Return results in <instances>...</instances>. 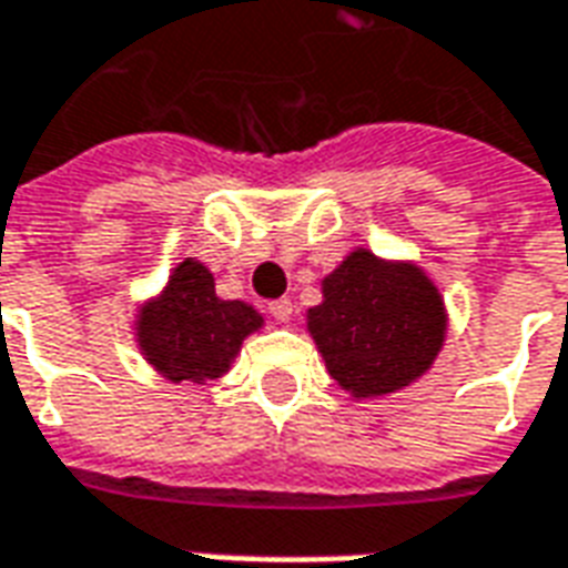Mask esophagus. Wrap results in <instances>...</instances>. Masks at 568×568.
<instances>
[{"instance_id": "1", "label": "esophagus", "mask_w": 568, "mask_h": 568, "mask_svg": "<svg viewBox=\"0 0 568 568\" xmlns=\"http://www.w3.org/2000/svg\"><path fill=\"white\" fill-rule=\"evenodd\" d=\"M267 313H271L276 322H288L292 320V301H288V297H276V301L267 304Z\"/></svg>"}]
</instances>
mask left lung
Masks as SVG:
<instances>
[{
  "mask_svg": "<svg viewBox=\"0 0 568 568\" xmlns=\"http://www.w3.org/2000/svg\"><path fill=\"white\" fill-rule=\"evenodd\" d=\"M307 328L328 374L356 398L414 383L444 344V301L419 267L356 248L322 283Z\"/></svg>",
  "mask_w": 568,
  "mask_h": 568,
  "instance_id": "obj_1",
  "label": "left lung"
}]
</instances>
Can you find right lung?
<instances>
[{"label": "right lung", "mask_w": 568, "mask_h": 568, "mask_svg": "<svg viewBox=\"0 0 568 568\" xmlns=\"http://www.w3.org/2000/svg\"><path fill=\"white\" fill-rule=\"evenodd\" d=\"M261 328V316L243 301L215 297L212 273L200 261H182L170 285L142 310L140 346L170 381H212L231 368L243 337Z\"/></svg>", "instance_id": "right-lung-1"}]
</instances>
